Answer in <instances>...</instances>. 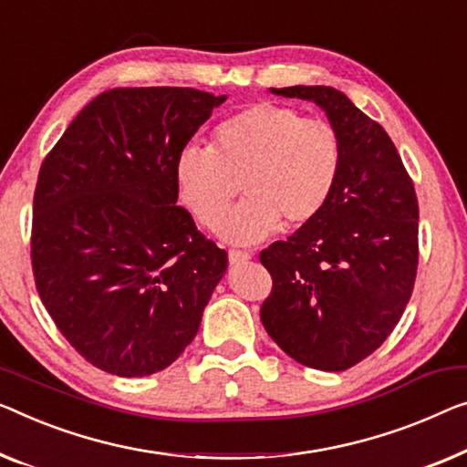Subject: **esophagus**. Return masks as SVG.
I'll list each match as a JSON object with an SVG mask.
<instances>
[{
    "mask_svg": "<svg viewBox=\"0 0 467 467\" xmlns=\"http://www.w3.org/2000/svg\"><path fill=\"white\" fill-rule=\"evenodd\" d=\"M228 260H231V264H245L247 260H252V254L241 252V249H231V254H228Z\"/></svg>",
    "mask_w": 467,
    "mask_h": 467,
    "instance_id": "esophagus-1",
    "label": "esophagus"
}]
</instances>
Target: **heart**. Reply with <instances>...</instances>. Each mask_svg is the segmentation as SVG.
Wrapping results in <instances>:
<instances>
[{
    "label": "heart",
    "mask_w": 467,
    "mask_h": 467,
    "mask_svg": "<svg viewBox=\"0 0 467 467\" xmlns=\"http://www.w3.org/2000/svg\"><path fill=\"white\" fill-rule=\"evenodd\" d=\"M342 136L302 110L257 102L218 123L212 146L191 144L176 159V184L201 224L213 226L231 205L239 182L243 199L220 222L226 243L249 245L276 226L300 228L318 218L342 176Z\"/></svg>",
    "instance_id": "heart-1"
}]
</instances>
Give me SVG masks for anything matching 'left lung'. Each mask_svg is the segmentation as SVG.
<instances>
[{
	"instance_id": "8db88e82",
	"label": "left lung",
	"mask_w": 467,
	"mask_h": 467,
	"mask_svg": "<svg viewBox=\"0 0 467 467\" xmlns=\"http://www.w3.org/2000/svg\"><path fill=\"white\" fill-rule=\"evenodd\" d=\"M270 92L318 104L342 136L344 165L321 215L260 254L273 276L260 318L297 363L346 371L386 342L413 294L420 260L413 180L386 130L339 89Z\"/></svg>"
}]
</instances>
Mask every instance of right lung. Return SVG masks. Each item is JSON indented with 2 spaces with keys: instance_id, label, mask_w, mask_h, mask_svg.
<instances>
[{
  "instance_id": "right-lung-1",
  "label": "right lung",
  "mask_w": 467,
  "mask_h": 467,
  "mask_svg": "<svg viewBox=\"0 0 467 467\" xmlns=\"http://www.w3.org/2000/svg\"><path fill=\"white\" fill-rule=\"evenodd\" d=\"M226 96L115 88L86 104L39 170L31 260L46 310L119 378L170 367L197 336L228 255L176 205V159Z\"/></svg>"
}]
</instances>
